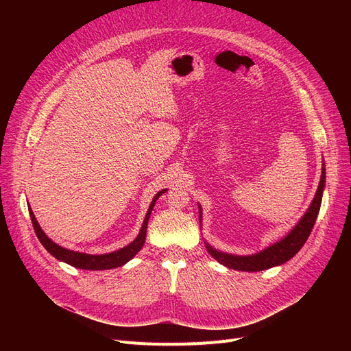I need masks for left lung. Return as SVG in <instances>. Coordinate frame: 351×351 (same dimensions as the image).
Listing matches in <instances>:
<instances>
[{"label":"left lung","mask_w":351,"mask_h":351,"mask_svg":"<svg viewBox=\"0 0 351 351\" xmlns=\"http://www.w3.org/2000/svg\"><path fill=\"white\" fill-rule=\"evenodd\" d=\"M324 187H325V168L322 167L321 182H319V186H317L316 195L312 200L309 209H307L303 218L299 221V224H297L284 239L272 244V246L263 249L259 253L250 254V256H237V254H230V253L215 250L214 247H210L208 243H205L209 254L214 259H217L219 263L224 265V267L237 269V271H246V272L263 271L272 267H278V265H282L287 261H290L294 254L303 247L307 237L311 236V231L315 226V221L321 209ZM200 219H202V209L199 206V221Z\"/></svg>","instance_id":"left-lung-1"}]
</instances>
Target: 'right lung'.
<instances>
[{
	"label": "right lung",
	"instance_id": "add662e5",
	"mask_svg": "<svg viewBox=\"0 0 351 351\" xmlns=\"http://www.w3.org/2000/svg\"><path fill=\"white\" fill-rule=\"evenodd\" d=\"M167 192L165 190H161V192H158L156 196L154 197V200L151 202V206L147 209V214L145 217L143 221V226L141 228V232L137 234V237L129 244V246H125L120 250H115L107 254H88V253H80V252H73L69 249H64L58 246L57 243L52 241L51 239L47 237V234L42 228L39 227L38 221L34 215V212H32L30 206H29V214H30V219H32V224H34V230L36 232V236L39 239V241L42 243V246H44L52 256L57 258L58 261L66 262L74 268H80V269H89V271H102V269H112V268H119L121 265L129 262L132 258L136 256V253L139 252L143 244H145V239H146V230H147V221H149L151 217V212L155 206V202L156 199L161 196L162 193Z\"/></svg>",
	"mask_w": 351,
	"mask_h": 351
}]
</instances>
